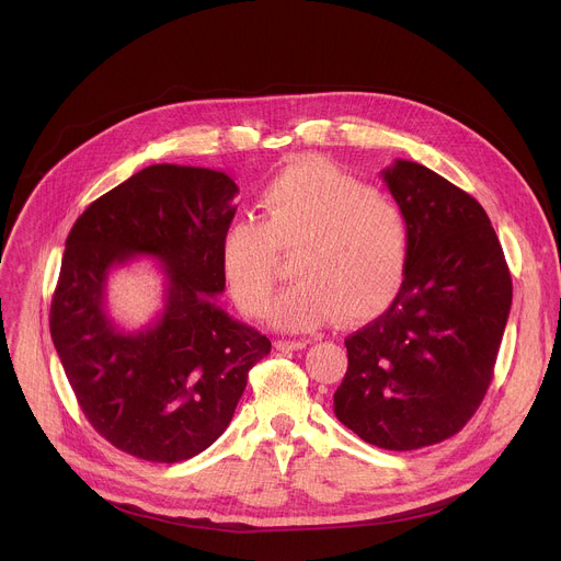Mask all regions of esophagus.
I'll return each instance as SVG.
<instances>
[{"instance_id": "esophagus-1", "label": "esophagus", "mask_w": 561, "mask_h": 561, "mask_svg": "<svg viewBox=\"0 0 561 561\" xmlns=\"http://www.w3.org/2000/svg\"><path fill=\"white\" fill-rule=\"evenodd\" d=\"M306 340H277L275 342V348L282 351V353H288V351H301L306 348Z\"/></svg>"}]
</instances>
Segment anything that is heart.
Segmentation results:
<instances>
[{
    "instance_id": "1",
    "label": "heart",
    "mask_w": 561,
    "mask_h": 561,
    "mask_svg": "<svg viewBox=\"0 0 561 561\" xmlns=\"http://www.w3.org/2000/svg\"><path fill=\"white\" fill-rule=\"evenodd\" d=\"M277 253H297L293 284L268 310L271 324L304 333L379 314L404 284L411 230L394 202L327 159H304L268 182L262 221L237 219L221 237V271L237 306L264 314Z\"/></svg>"
}]
</instances>
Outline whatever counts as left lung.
<instances>
[{
    "mask_svg": "<svg viewBox=\"0 0 561 561\" xmlns=\"http://www.w3.org/2000/svg\"><path fill=\"white\" fill-rule=\"evenodd\" d=\"M381 178L411 230L404 284L346 337L335 415L364 442L417 450L459 433L491 386L513 282L486 210L431 169L397 159Z\"/></svg>",
    "mask_w": 561,
    "mask_h": 561,
    "instance_id": "8db88e82",
    "label": "left lung"
}]
</instances>
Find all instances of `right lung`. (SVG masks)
Returning a JSON list of instances; mask_svg holds the SVG:
<instances>
[{
	"label": "right lung",
	"instance_id": "1",
	"mask_svg": "<svg viewBox=\"0 0 561 561\" xmlns=\"http://www.w3.org/2000/svg\"><path fill=\"white\" fill-rule=\"evenodd\" d=\"M237 193L221 171L154 164L95 199L68 232L50 337L87 420L133 457L175 463L206 450L271 353L266 335L217 304ZM133 256L163 264L165 308L124 332L105 312V282Z\"/></svg>",
	"mask_w": 561,
	"mask_h": 561
}]
</instances>
